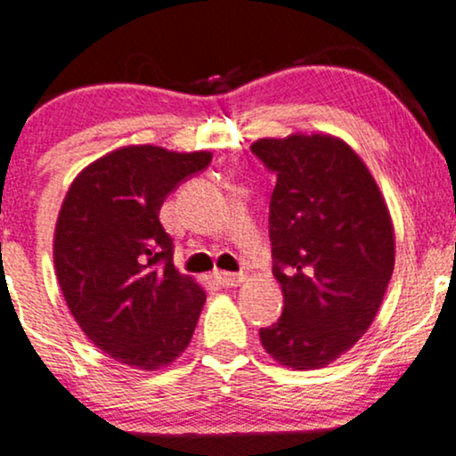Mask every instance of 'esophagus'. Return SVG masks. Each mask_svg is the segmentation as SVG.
I'll use <instances>...</instances> for the list:
<instances>
[{
    "mask_svg": "<svg viewBox=\"0 0 456 456\" xmlns=\"http://www.w3.org/2000/svg\"><path fill=\"white\" fill-rule=\"evenodd\" d=\"M214 278L222 286H239V284H242V280H245L242 273H230V272H216Z\"/></svg>",
    "mask_w": 456,
    "mask_h": 456,
    "instance_id": "esophagus-1",
    "label": "esophagus"
}]
</instances>
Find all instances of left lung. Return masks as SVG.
<instances>
[{"instance_id": "obj_1", "label": "left lung", "mask_w": 456, "mask_h": 456, "mask_svg": "<svg viewBox=\"0 0 456 456\" xmlns=\"http://www.w3.org/2000/svg\"><path fill=\"white\" fill-rule=\"evenodd\" d=\"M251 151L276 174L270 199L273 276L284 311L259 330L278 363L317 370L371 326L395 270V228L376 180L330 134L259 139Z\"/></svg>"}]
</instances>
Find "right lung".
I'll return each instance as SVG.
<instances>
[{
	"label": "right lung",
	"instance_id": "right-lung-1",
	"mask_svg": "<svg viewBox=\"0 0 456 456\" xmlns=\"http://www.w3.org/2000/svg\"><path fill=\"white\" fill-rule=\"evenodd\" d=\"M209 161V151L130 145L93 161L68 189L53 236L60 289L93 345L120 363L159 370L192 338L205 290L174 267L159 209Z\"/></svg>",
	"mask_w": 456,
	"mask_h": 456
}]
</instances>
